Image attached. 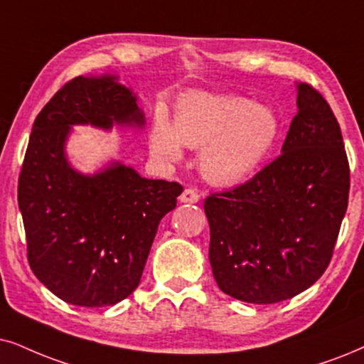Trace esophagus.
<instances>
[{"label": "esophagus", "instance_id": "obj_1", "mask_svg": "<svg viewBox=\"0 0 364 364\" xmlns=\"http://www.w3.org/2000/svg\"><path fill=\"white\" fill-rule=\"evenodd\" d=\"M200 201V195L195 190H190V188H186L185 191L179 195V203H198Z\"/></svg>", "mask_w": 364, "mask_h": 364}]
</instances>
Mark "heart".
I'll return each mask as SVG.
<instances>
[{"label": "heart", "instance_id": "1", "mask_svg": "<svg viewBox=\"0 0 364 364\" xmlns=\"http://www.w3.org/2000/svg\"><path fill=\"white\" fill-rule=\"evenodd\" d=\"M279 136L272 107L245 97L190 92L179 97L174 121L156 110L149 132L153 154L163 163L183 156V146L198 149V166L215 186L245 183L262 166Z\"/></svg>", "mask_w": 364, "mask_h": 364}]
</instances>
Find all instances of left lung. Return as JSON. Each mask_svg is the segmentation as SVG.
Listing matches in <instances>:
<instances>
[{"mask_svg": "<svg viewBox=\"0 0 364 364\" xmlns=\"http://www.w3.org/2000/svg\"><path fill=\"white\" fill-rule=\"evenodd\" d=\"M297 87L282 151L250 181L205 200L220 291L248 304L304 292L328 269L349 195V164L329 104Z\"/></svg>", "mask_w": 364, "mask_h": 364, "instance_id": "left-lung-1", "label": "left lung"}]
</instances>
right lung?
Instances as JSON below:
<instances>
[{"label":"right lung","instance_id":"obj_1","mask_svg":"<svg viewBox=\"0 0 364 364\" xmlns=\"http://www.w3.org/2000/svg\"><path fill=\"white\" fill-rule=\"evenodd\" d=\"M75 126L141 131L146 117L119 75L77 77L36 116L18 183L36 279L68 304L107 307L139 285L158 225L183 186L141 176L119 159L79 171L67 154Z\"/></svg>","mask_w":364,"mask_h":364}]
</instances>
